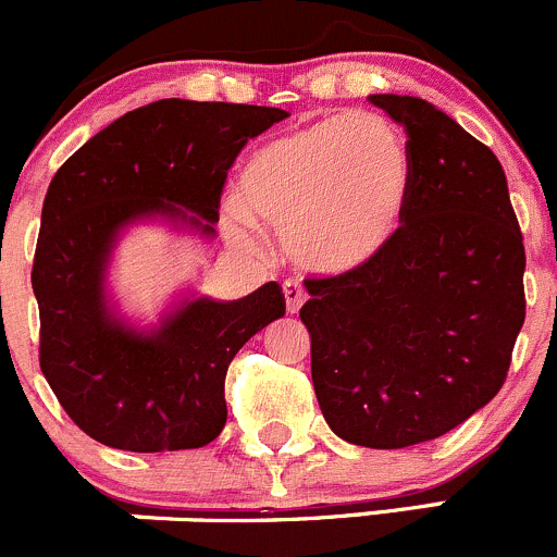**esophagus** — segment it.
Here are the masks:
<instances>
[{
    "label": "esophagus",
    "instance_id": "obj_1",
    "mask_svg": "<svg viewBox=\"0 0 557 557\" xmlns=\"http://www.w3.org/2000/svg\"><path fill=\"white\" fill-rule=\"evenodd\" d=\"M284 297H286V311L297 313V311H300L302 302H306V297H308L306 286H302L297 278L284 281Z\"/></svg>",
    "mask_w": 557,
    "mask_h": 557
}]
</instances>
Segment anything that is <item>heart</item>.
I'll return each instance as SVG.
<instances>
[{
    "mask_svg": "<svg viewBox=\"0 0 557 557\" xmlns=\"http://www.w3.org/2000/svg\"><path fill=\"white\" fill-rule=\"evenodd\" d=\"M411 191V153L389 119H322L262 146L240 173L224 227L244 238L249 216L273 230L292 260L338 276L366 265L398 230Z\"/></svg>",
    "mask_w": 557,
    "mask_h": 557,
    "instance_id": "b5f03b06",
    "label": "heart"
}]
</instances>
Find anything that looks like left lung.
Masks as SVG:
<instances>
[{
    "label": "left lung",
    "mask_w": 557,
    "mask_h": 557,
    "mask_svg": "<svg viewBox=\"0 0 557 557\" xmlns=\"http://www.w3.org/2000/svg\"><path fill=\"white\" fill-rule=\"evenodd\" d=\"M406 132L411 191L389 244L308 276L311 379L335 436L400 449L495 398L525 322V246L495 153L420 97L371 94Z\"/></svg>",
    "instance_id": "obj_1"
}]
</instances>
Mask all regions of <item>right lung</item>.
Here are the masks:
<instances>
[{
  "mask_svg": "<svg viewBox=\"0 0 557 557\" xmlns=\"http://www.w3.org/2000/svg\"><path fill=\"white\" fill-rule=\"evenodd\" d=\"M262 104L159 99L81 146L42 202L32 289L40 306V368L70 420L126 453L211 444L227 422L224 379L240 346L284 317L276 281L244 300H191L162 330L113 322L102 268L115 233L143 213L196 216L211 235L227 173L246 143L286 119Z\"/></svg>",
  "mask_w": 557,
  "mask_h": 557,
  "instance_id": "1",
  "label": "right lung"
}]
</instances>
